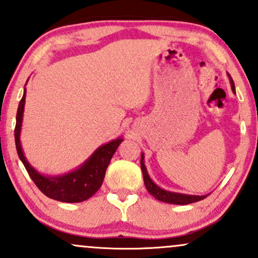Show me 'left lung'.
<instances>
[{"instance_id":"8db88e82","label":"left lung","mask_w":258,"mask_h":258,"mask_svg":"<svg viewBox=\"0 0 258 258\" xmlns=\"http://www.w3.org/2000/svg\"><path fill=\"white\" fill-rule=\"evenodd\" d=\"M228 78H229L232 91L235 93V86H234L233 79L230 78L229 74H228ZM141 168H142V173H143L144 185H146L147 190L149 191V193L152 194L155 199H158L160 201H164V203H167V204H174V205H188V204L197 203V201L205 199L207 195H209V194L189 195V194H182V193H174V191H168V190H165V189L160 188L159 185H156L155 183L153 182V179L150 178V176L148 174L147 167H146V165H144V154L143 153H142V156H141Z\"/></svg>"}]
</instances>
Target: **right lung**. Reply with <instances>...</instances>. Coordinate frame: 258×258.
Here are the masks:
<instances>
[{
	"instance_id": "right-lung-1",
	"label": "right lung",
	"mask_w": 258,
	"mask_h": 258,
	"mask_svg": "<svg viewBox=\"0 0 258 258\" xmlns=\"http://www.w3.org/2000/svg\"><path fill=\"white\" fill-rule=\"evenodd\" d=\"M26 88L20 100L17 111V123L14 130L16 138V148L19 159L24 164L29 176L34 180L35 184L46 197L51 199L61 201V203H81L90 199L92 195L98 191L104 179L105 171L109 166V162L120 146L122 138L114 139L109 143L103 144L88 158L81 166L75 168L70 172L59 174V176H44L29 164L22 143H20V131H22L23 114H24Z\"/></svg>"
}]
</instances>
